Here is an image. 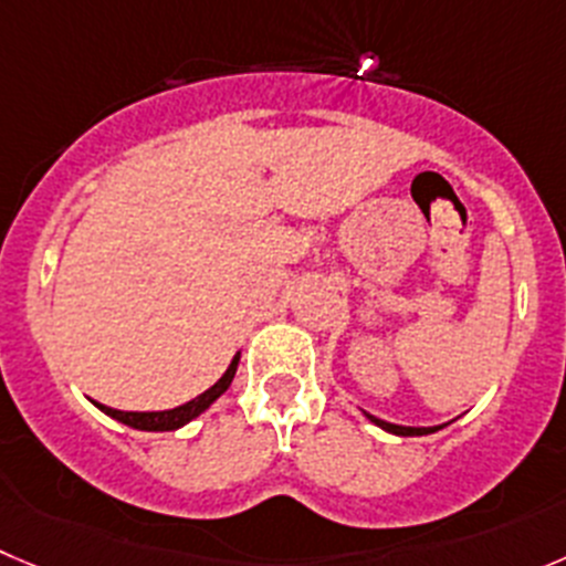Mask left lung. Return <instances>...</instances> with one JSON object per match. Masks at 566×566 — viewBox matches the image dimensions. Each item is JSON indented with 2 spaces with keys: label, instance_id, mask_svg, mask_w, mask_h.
<instances>
[{
  "label": "left lung",
  "instance_id": "1",
  "mask_svg": "<svg viewBox=\"0 0 566 566\" xmlns=\"http://www.w3.org/2000/svg\"><path fill=\"white\" fill-rule=\"evenodd\" d=\"M369 419H373L375 424H380L384 430H389V433H397V436H424V433H433V430L439 428H406V424H395V422H384V419L373 417V413H367Z\"/></svg>",
  "mask_w": 566,
  "mask_h": 566
}]
</instances>
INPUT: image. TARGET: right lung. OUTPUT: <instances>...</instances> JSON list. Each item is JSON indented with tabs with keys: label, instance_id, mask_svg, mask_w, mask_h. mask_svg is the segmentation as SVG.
Returning <instances> with one entry per match:
<instances>
[{
	"label": "right lung",
	"instance_id": "obj_1",
	"mask_svg": "<svg viewBox=\"0 0 566 566\" xmlns=\"http://www.w3.org/2000/svg\"><path fill=\"white\" fill-rule=\"evenodd\" d=\"M239 358H241V355H235V358L230 360L228 373H224L222 378H219L217 384L211 386V389L202 391V395L193 397V400H188L186 406L169 408V411H116V408L99 406V402H96V406H99L102 411L107 413V417L130 424V428H136V430H177V428H182L186 422H191L193 417H199V413L206 411V408L211 406L213 400H219V397L228 391V386L233 384V375H235V367H239Z\"/></svg>",
	"mask_w": 566,
	"mask_h": 566
}]
</instances>
